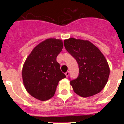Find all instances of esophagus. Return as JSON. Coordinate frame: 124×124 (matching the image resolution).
Segmentation results:
<instances>
[{
  "instance_id": "34e87169",
  "label": "esophagus",
  "mask_w": 124,
  "mask_h": 124,
  "mask_svg": "<svg viewBox=\"0 0 124 124\" xmlns=\"http://www.w3.org/2000/svg\"><path fill=\"white\" fill-rule=\"evenodd\" d=\"M69 74H70V71H67L66 73H65V75L66 77H68V76Z\"/></svg>"
}]
</instances>
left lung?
<instances>
[{"instance_id":"1","label":"left lung","mask_w":124,"mask_h":124,"mask_svg":"<svg viewBox=\"0 0 124 124\" xmlns=\"http://www.w3.org/2000/svg\"><path fill=\"white\" fill-rule=\"evenodd\" d=\"M64 45L79 66L78 77L70 81L74 93L87 97L101 91L110 74L109 66L101 51L87 40L70 38L64 40Z\"/></svg>"}]
</instances>
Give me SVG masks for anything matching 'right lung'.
Returning <instances> with one entry per match:
<instances>
[{
    "mask_svg": "<svg viewBox=\"0 0 124 124\" xmlns=\"http://www.w3.org/2000/svg\"><path fill=\"white\" fill-rule=\"evenodd\" d=\"M63 48L62 40L46 39L34 48L24 63L22 73L24 86L30 94L38 100L51 98L58 82L66 78L56 61Z\"/></svg>",
    "mask_w": 124,
    "mask_h": 124,
    "instance_id": "add662e5",
    "label": "right lung"
}]
</instances>
